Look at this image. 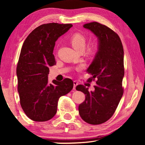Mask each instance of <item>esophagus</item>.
Segmentation results:
<instances>
[{"label":"esophagus","instance_id":"1","mask_svg":"<svg viewBox=\"0 0 145 145\" xmlns=\"http://www.w3.org/2000/svg\"><path fill=\"white\" fill-rule=\"evenodd\" d=\"M78 85V82L76 81V80H74L73 81V89L75 90V88H76V86Z\"/></svg>","mask_w":145,"mask_h":145}]
</instances>
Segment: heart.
<instances>
[{
    "label": "heart",
    "mask_w": 145,
    "mask_h": 145,
    "mask_svg": "<svg viewBox=\"0 0 145 145\" xmlns=\"http://www.w3.org/2000/svg\"><path fill=\"white\" fill-rule=\"evenodd\" d=\"M70 41L73 48L78 51L83 50L85 48L86 40L85 36L82 34L75 33L71 36ZM97 51V46L96 45H92L88 49V53L90 54L96 53Z\"/></svg>",
    "instance_id": "b5f03b06"
}]
</instances>
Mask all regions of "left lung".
<instances>
[{
    "label": "left lung",
    "instance_id": "left-lung-1",
    "mask_svg": "<svg viewBox=\"0 0 145 145\" xmlns=\"http://www.w3.org/2000/svg\"><path fill=\"white\" fill-rule=\"evenodd\" d=\"M98 38V51L87 72L95 79V90L78 85L76 89L84 93L85 100L78 106L81 118L88 123L99 125L107 121L114 113L123 93V48L119 36L111 29L96 22L84 24Z\"/></svg>",
    "mask_w": 145,
    "mask_h": 145
}]
</instances>
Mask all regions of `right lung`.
<instances>
[{"mask_svg": "<svg viewBox=\"0 0 145 145\" xmlns=\"http://www.w3.org/2000/svg\"><path fill=\"white\" fill-rule=\"evenodd\" d=\"M72 24H43L24 41L16 67L18 91L22 108L35 121L50 120L57 112L58 100L72 89L70 78L48 82L49 67L56 64L53 54L56 41Z\"/></svg>", "mask_w": 145, "mask_h": 145, "instance_id": "right-lung-1", "label": "right lung"}]
</instances>
